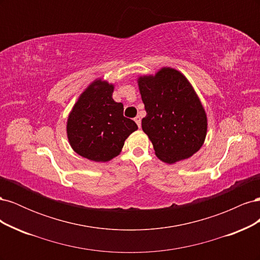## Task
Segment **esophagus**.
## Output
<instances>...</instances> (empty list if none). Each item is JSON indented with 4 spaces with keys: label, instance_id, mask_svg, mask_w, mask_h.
<instances>
[{
    "label": "esophagus",
    "instance_id": "34e87169",
    "mask_svg": "<svg viewBox=\"0 0 260 260\" xmlns=\"http://www.w3.org/2000/svg\"><path fill=\"white\" fill-rule=\"evenodd\" d=\"M135 121L137 122V124H138V127L140 128V127H141V118H140L139 116H137V117L135 118Z\"/></svg>",
    "mask_w": 260,
    "mask_h": 260
}]
</instances>
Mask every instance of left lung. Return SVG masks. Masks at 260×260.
Returning <instances> with one entry per match:
<instances>
[{"mask_svg":"<svg viewBox=\"0 0 260 260\" xmlns=\"http://www.w3.org/2000/svg\"><path fill=\"white\" fill-rule=\"evenodd\" d=\"M138 85L146 111L142 129L155 155L175 164L198 152L207 135V116L186 77L162 67L154 76H140Z\"/></svg>","mask_w":260,"mask_h":260,"instance_id":"1","label":"left lung"}]
</instances>
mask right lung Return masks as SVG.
<instances>
[{
    "label": "right lung",
    "instance_id": "right-lung-1",
    "mask_svg": "<svg viewBox=\"0 0 260 260\" xmlns=\"http://www.w3.org/2000/svg\"><path fill=\"white\" fill-rule=\"evenodd\" d=\"M114 84L95 79L75 103L67 119L70 146L80 156L105 162L120 154L124 141L138 130L123 116L122 103L113 100Z\"/></svg>",
    "mask_w": 260,
    "mask_h": 260
}]
</instances>
